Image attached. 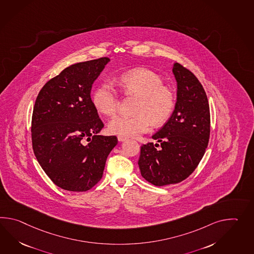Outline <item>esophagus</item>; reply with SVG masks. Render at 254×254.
<instances>
[{
	"label": "esophagus",
	"mask_w": 254,
	"mask_h": 254,
	"mask_svg": "<svg viewBox=\"0 0 254 254\" xmlns=\"http://www.w3.org/2000/svg\"><path fill=\"white\" fill-rule=\"evenodd\" d=\"M118 139H119V142H123V141H126L127 139V137H126L124 135H118Z\"/></svg>",
	"instance_id": "obj_1"
}]
</instances>
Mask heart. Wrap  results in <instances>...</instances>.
Segmentation results:
<instances>
[{"instance_id":"obj_1","label":"heart","mask_w":254,"mask_h":254,"mask_svg":"<svg viewBox=\"0 0 254 254\" xmlns=\"http://www.w3.org/2000/svg\"><path fill=\"white\" fill-rule=\"evenodd\" d=\"M127 96L138 97L134 116H117L110 120L108 129L117 135L137 136L147 132L150 122L154 126L166 123L173 113L175 91L164 85L158 73L145 68H135L117 79ZM92 103L97 112L111 117L117 112L119 100L113 85L102 82L92 94Z\"/></svg>"}]
</instances>
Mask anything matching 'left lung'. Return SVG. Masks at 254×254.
<instances>
[{"label": "left lung", "mask_w": 254, "mask_h": 254, "mask_svg": "<svg viewBox=\"0 0 254 254\" xmlns=\"http://www.w3.org/2000/svg\"><path fill=\"white\" fill-rule=\"evenodd\" d=\"M175 109L163 127L152 135L159 144L141 147V175L155 186L186 180L197 168L208 147L210 132L209 106L206 92L189 69L175 63Z\"/></svg>", "instance_id": "8db88e82"}]
</instances>
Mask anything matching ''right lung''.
I'll return each mask as SVG.
<instances>
[{
  "label": "right lung",
  "instance_id": "right-lung-1",
  "mask_svg": "<svg viewBox=\"0 0 254 254\" xmlns=\"http://www.w3.org/2000/svg\"><path fill=\"white\" fill-rule=\"evenodd\" d=\"M107 57L77 63L45 84L32 117L33 149L40 166L57 186L86 191L100 181L116 135H100L104 124L91 89Z\"/></svg>",
  "mask_w": 254,
  "mask_h": 254
}]
</instances>
